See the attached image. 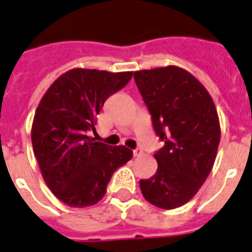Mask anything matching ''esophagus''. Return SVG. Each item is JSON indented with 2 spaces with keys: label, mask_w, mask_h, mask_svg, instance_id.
Here are the masks:
<instances>
[{
  "label": "esophagus",
  "mask_w": 252,
  "mask_h": 252,
  "mask_svg": "<svg viewBox=\"0 0 252 252\" xmlns=\"http://www.w3.org/2000/svg\"><path fill=\"white\" fill-rule=\"evenodd\" d=\"M142 153H144V151H142V149H140V147H137V149L133 150V155H134V157H140V155H142Z\"/></svg>",
  "instance_id": "obj_1"
}]
</instances>
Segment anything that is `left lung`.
Here are the masks:
<instances>
[{"label": "left lung", "mask_w": 252, "mask_h": 252, "mask_svg": "<svg viewBox=\"0 0 252 252\" xmlns=\"http://www.w3.org/2000/svg\"><path fill=\"white\" fill-rule=\"evenodd\" d=\"M134 81L163 147L155 151L158 169L141 180L145 199L163 210L181 207L211 172L220 124L211 95L195 77L176 66L134 72Z\"/></svg>", "instance_id": "8db88e82"}]
</instances>
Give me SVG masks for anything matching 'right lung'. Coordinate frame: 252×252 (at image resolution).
I'll return each instance as SVG.
<instances>
[{"label":"right lung","instance_id":"add662e5","mask_svg":"<svg viewBox=\"0 0 252 252\" xmlns=\"http://www.w3.org/2000/svg\"><path fill=\"white\" fill-rule=\"evenodd\" d=\"M133 72L73 68L58 77L41 99L32 124V146L45 183L69 207L93 206L103 198L116 169L133 151L88 136L111 94Z\"/></svg>","mask_w":252,"mask_h":252}]
</instances>
